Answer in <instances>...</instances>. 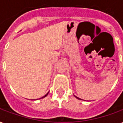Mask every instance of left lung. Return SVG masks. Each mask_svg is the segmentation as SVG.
<instances>
[{
    "instance_id": "1",
    "label": "left lung",
    "mask_w": 123,
    "mask_h": 123,
    "mask_svg": "<svg viewBox=\"0 0 123 123\" xmlns=\"http://www.w3.org/2000/svg\"><path fill=\"white\" fill-rule=\"evenodd\" d=\"M75 97H76V98H78V99H80V100H81V99H80V98H78V97H77V96H75Z\"/></svg>"
}]
</instances>
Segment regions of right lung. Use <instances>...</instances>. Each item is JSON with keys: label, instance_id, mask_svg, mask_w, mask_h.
<instances>
[{"label": "right lung", "instance_id": "obj_1", "mask_svg": "<svg viewBox=\"0 0 123 123\" xmlns=\"http://www.w3.org/2000/svg\"><path fill=\"white\" fill-rule=\"evenodd\" d=\"M48 93H47V94H45V96H42V98H44V97H45V96H47V95H48ZM40 98H39V99H40Z\"/></svg>", "mask_w": 123, "mask_h": 123}]
</instances>
